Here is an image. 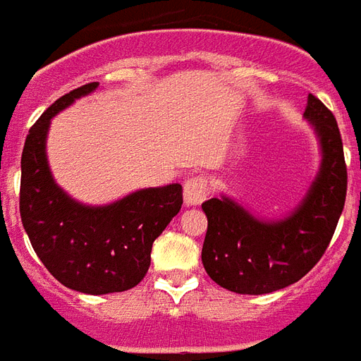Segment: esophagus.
Masks as SVG:
<instances>
[{
  "label": "esophagus",
  "instance_id": "34e87169",
  "mask_svg": "<svg viewBox=\"0 0 361 361\" xmlns=\"http://www.w3.org/2000/svg\"><path fill=\"white\" fill-rule=\"evenodd\" d=\"M207 197V180L191 178L183 183V202L185 207H199Z\"/></svg>",
  "mask_w": 361,
  "mask_h": 361
}]
</instances>
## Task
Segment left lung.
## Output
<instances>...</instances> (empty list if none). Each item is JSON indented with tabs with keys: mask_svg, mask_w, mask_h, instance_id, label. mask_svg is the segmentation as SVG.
Instances as JSON below:
<instances>
[{
	"mask_svg": "<svg viewBox=\"0 0 361 361\" xmlns=\"http://www.w3.org/2000/svg\"><path fill=\"white\" fill-rule=\"evenodd\" d=\"M304 120L319 145V168L289 214L262 218L229 195L202 202L208 218L202 266L212 281L239 295H268L302 279L322 258L346 197V166L337 120L308 95Z\"/></svg>",
	"mask_w": 361,
	"mask_h": 361,
	"instance_id": "1",
	"label": "left lung"
}]
</instances>
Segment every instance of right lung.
I'll return each instance as SVG.
<instances>
[{
	"label": "right lung",
	"instance_id": "obj_1",
	"mask_svg": "<svg viewBox=\"0 0 361 361\" xmlns=\"http://www.w3.org/2000/svg\"><path fill=\"white\" fill-rule=\"evenodd\" d=\"M97 87L92 82L57 99L30 128L20 159V218L32 248L59 283L85 295L135 287L151 266L154 239L183 202L180 183L85 204L55 181L47 160L53 116Z\"/></svg>",
	"mask_w": 361,
	"mask_h": 361
}]
</instances>
